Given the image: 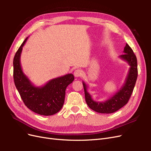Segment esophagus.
I'll return each instance as SVG.
<instances>
[{"label":"esophagus","instance_id":"esophagus-1","mask_svg":"<svg viewBox=\"0 0 151 151\" xmlns=\"http://www.w3.org/2000/svg\"><path fill=\"white\" fill-rule=\"evenodd\" d=\"M74 74L75 76V77H79L81 76H83V71L80 69H77L74 71Z\"/></svg>","mask_w":151,"mask_h":151}]
</instances>
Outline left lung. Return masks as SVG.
Returning a JSON list of instances; mask_svg holds the SVG:
<instances>
[{
	"mask_svg": "<svg viewBox=\"0 0 151 151\" xmlns=\"http://www.w3.org/2000/svg\"><path fill=\"white\" fill-rule=\"evenodd\" d=\"M123 53L124 54L119 57L129 63L130 68L124 83L111 97L104 101H94L92 96L88 91V86L83 82L86 103L93 110L101 113H112L124 106L129 101L137 78V60L133 50L127 43Z\"/></svg>",
	"mask_w": 151,
	"mask_h": 151,
	"instance_id": "1",
	"label": "left lung"
}]
</instances>
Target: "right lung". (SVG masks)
I'll return each instance as SVG.
<instances>
[{"instance_id":"add662e5","label":"right lung","mask_w":151,"mask_h":151,"mask_svg":"<svg viewBox=\"0 0 151 151\" xmlns=\"http://www.w3.org/2000/svg\"><path fill=\"white\" fill-rule=\"evenodd\" d=\"M28 38L21 44L14 58V84L24 104L31 111L41 115H53L62 109L66 88L74 81V76L68 74L50 80L42 86L32 83L22 70L20 61L22 47Z\"/></svg>"}]
</instances>
